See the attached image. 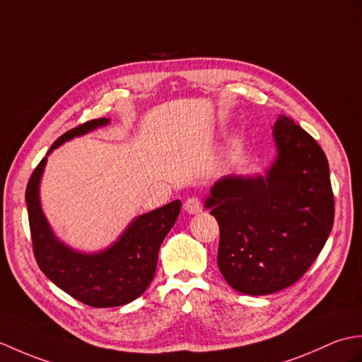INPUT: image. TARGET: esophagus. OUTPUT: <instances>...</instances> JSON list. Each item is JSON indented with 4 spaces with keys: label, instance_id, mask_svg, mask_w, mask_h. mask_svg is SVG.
Segmentation results:
<instances>
[{
    "label": "esophagus",
    "instance_id": "obj_1",
    "mask_svg": "<svg viewBox=\"0 0 362 362\" xmlns=\"http://www.w3.org/2000/svg\"><path fill=\"white\" fill-rule=\"evenodd\" d=\"M184 209H186V212L190 214V215L199 214V212H202V202H199L198 198L192 197V198L187 199L186 203H184Z\"/></svg>",
    "mask_w": 362,
    "mask_h": 362
}]
</instances>
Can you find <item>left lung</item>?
<instances>
[{"instance_id": "obj_1", "label": "left lung", "mask_w": 362, "mask_h": 362, "mask_svg": "<svg viewBox=\"0 0 362 362\" xmlns=\"http://www.w3.org/2000/svg\"><path fill=\"white\" fill-rule=\"evenodd\" d=\"M277 148L267 175H228L216 181L204 207L220 226L218 268L234 290L264 296L296 284L330 235L334 198L324 150L280 115Z\"/></svg>"}]
</instances>
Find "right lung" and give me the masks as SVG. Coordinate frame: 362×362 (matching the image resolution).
Wrapping results in <instances>:
<instances>
[{
	"instance_id": "obj_1",
	"label": "right lung",
	"mask_w": 362,
	"mask_h": 362,
	"mask_svg": "<svg viewBox=\"0 0 362 362\" xmlns=\"http://www.w3.org/2000/svg\"><path fill=\"white\" fill-rule=\"evenodd\" d=\"M108 122L110 119L100 117L72 128L52 144L47 155L63 142ZM46 159L40 160L26 187L32 247L38 268L60 290L94 308L119 307L138 299L153 280L159 246L178 218L181 202L175 199L139 215L113 245L100 252H78L55 237L42 211L40 180Z\"/></svg>"
}]
</instances>
